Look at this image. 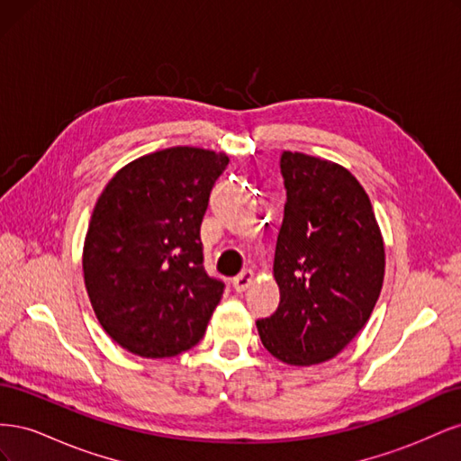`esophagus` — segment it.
I'll list each match as a JSON object with an SVG mask.
<instances>
[{
    "label": "esophagus",
    "mask_w": 461,
    "mask_h": 461,
    "mask_svg": "<svg viewBox=\"0 0 461 461\" xmlns=\"http://www.w3.org/2000/svg\"><path fill=\"white\" fill-rule=\"evenodd\" d=\"M254 271L252 269H246V271H242L239 276H234L232 278V286H234V290L236 292H239V294H240V292H244V290H248L249 288V285H252L254 283Z\"/></svg>",
    "instance_id": "34e87169"
}]
</instances>
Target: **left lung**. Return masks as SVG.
<instances>
[{"mask_svg":"<svg viewBox=\"0 0 461 461\" xmlns=\"http://www.w3.org/2000/svg\"><path fill=\"white\" fill-rule=\"evenodd\" d=\"M286 203L273 276L276 312L258 321L267 352L288 366L339 356L366 327L384 278V242L367 192L346 167L285 151Z\"/></svg>","mask_w":461,"mask_h":461,"instance_id":"8db88e82","label":"left lung"}]
</instances>
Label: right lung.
I'll use <instances>...</instances> for the list:
<instances>
[{
    "instance_id": "1",
    "label": "right lung",
    "mask_w": 461,
    "mask_h": 461,
    "mask_svg": "<svg viewBox=\"0 0 461 461\" xmlns=\"http://www.w3.org/2000/svg\"><path fill=\"white\" fill-rule=\"evenodd\" d=\"M227 153L176 146L119 169L92 212L82 271L94 313L124 350L173 357L196 346L222 285L203 271L200 225Z\"/></svg>"
}]
</instances>
